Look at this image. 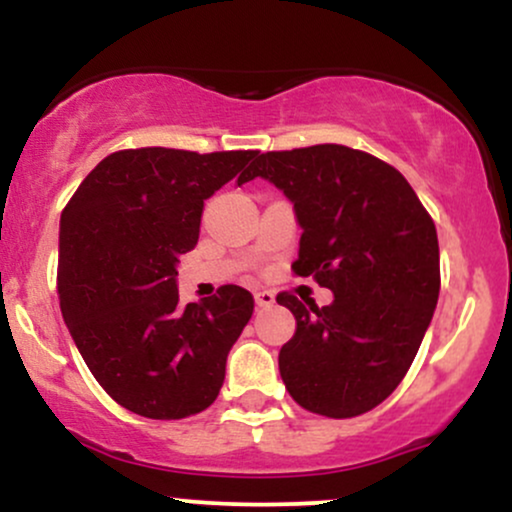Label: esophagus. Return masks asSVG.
<instances>
[{
	"label": "esophagus",
	"instance_id": "34e87169",
	"mask_svg": "<svg viewBox=\"0 0 512 512\" xmlns=\"http://www.w3.org/2000/svg\"><path fill=\"white\" fill-rule=\"evenodd\" d=\"M255 305L257 308H269V305H274V293L255 291Z\"/></svg>",
	"mask_w": 512,
	"mask_h": 512
}]
</instances>
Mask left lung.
Wrapping results in <instances>:
<instances>
[{
	"label": "left lung",
	"mask_w": 512,
	"mask_h": 512,
	"mask_svg": "<svg viewBox=\"0 0 512 512\" xmlns=\"http://www.w3.org/2000/svg\"><path fill=\"white\" fill-rule=\"evenodd\" d=\"M248 178L291 199L303 228L293 272L334 293L322 308L289 291L276 296L296 317L279 351L281 380L313 414H366L402 383L431 325L436 223L397 168L342 144L267 151Z\"/></svg>",
	"instance_id": "left-lung-1"
}]
</instances>
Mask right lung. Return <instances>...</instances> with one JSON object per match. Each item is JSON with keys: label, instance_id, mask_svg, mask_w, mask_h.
<instances>
[{"label": "right lung", "instance_id": "obj_1", "mask_svg": "<svg viewBox=\"0 0 512 512\" xmlns=\"http://www.w3.org/2000/svg\"><path fill=\"white\" fill-rule=\"evenodd\" d=\"M257 151H115L86 175L60 219L62 317L88 370L146 419H185L219 397L250 291L221 286L180 305L178 262L197 245L204 199L248 182Z\"/></svg>", "mask_w": 512, "mask_h": 512}]
</instances>
